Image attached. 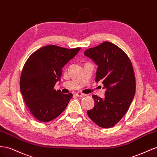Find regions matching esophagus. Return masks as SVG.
<instances>
[{
  "mask_svg": "<svg viewBox=\"0 0 157 157\" xmlns=\"http://www.w3.org/2000/svg\"><path fill=\"white\" fill-rule=\"evenodd\" d=\"M76 95H77L78 97H81V98H82V97H84V96H86V94H83V93H81L80 92H78L76 93Z\"/></svg>",
  "mask_w": 157,
  "mask_h": 157,
  "instance_id": "1",
  "label": "esophagus"
}]
</instances>
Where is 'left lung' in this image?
<instances>
[{"label": "left lung", "mask_w": 157, "mask_h": 157, "mask_svg": "<svg viewBox=\"0 0 157 157\" xmlns=\"http://www.w3.org/2000/svg\"><path fill=\"white\" fill-rule=\"evenodd\" d=\"M84 54L98 65L95 80L101 82L106 89L104 98L92 96L94 106L88 110V116L101 128H112L124 116L134 98L132 63L124 51L109 41L89 48Z\"/></svg>", "instance_id": "left-lung-1"}]
</instances>
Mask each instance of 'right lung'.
I'll return each mask as SVG.
<instances>
[{
	"instance_id": "right-lung-1",
	"label": "right lung",
	"mask_w": 157,
	"mask_h": 157,
	"mask_svg": "<svg viewBox=\"0 0 157 157\" xmlns=\"http://www.w3.org/2000/svg\"><path fill=\"white\" fill-rule=\"evenodd\" d=\"M80 48L67 49L51 45L33 52L25 63L20 88L29 112L37 120L48 122L64 111L73 97L54 86L62 68L78 53Z\"/></svg>"
}]
</instances>
